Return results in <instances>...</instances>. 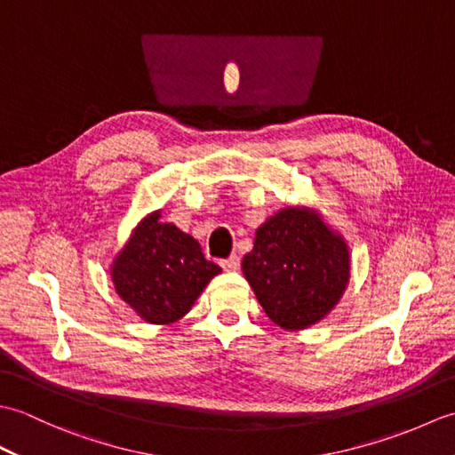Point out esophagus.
I'll return each mask as SVG.
<instances>
[{"label":"esophagus","instance_id":"obj_1","mask_svg":"<svg viewBox=\"0 0 455 455\" xmlns=\"http://www.w3.org/2000/svg\"><path fill=\"white\" fill-rule=\"evenodd\" d=\"M220 266H222V269H227V272H236V269L240 267V258L230 256L227 259H220Z\"/></svg>","mask_w":455,"mask_h":455}]
</instances>
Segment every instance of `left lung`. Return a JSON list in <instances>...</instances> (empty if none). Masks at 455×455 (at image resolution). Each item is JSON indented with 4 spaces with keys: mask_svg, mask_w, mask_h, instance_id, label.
I'll list each match as a JSON object with an SVG mask.
<instances>
[{
    "mask_svg": "<svg viewBox=\"0 0 455 455\" xmlns=\"http://www.w3.org/2000/svg\"><path fill=\"white\" fill-rule=\"evenodd\" d=\"M243 272L266 315L285 331L321 321L350 282L344 238L307 207H287L256 230Z\"/></svg>",
    "mask_w": 455,
    "mask_h": 455,
    "instance_id": "8db88e82",
    "label": "left lung"
}]
</instances>
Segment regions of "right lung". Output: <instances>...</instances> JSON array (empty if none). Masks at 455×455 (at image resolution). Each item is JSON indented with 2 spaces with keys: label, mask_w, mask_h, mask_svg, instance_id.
Here are the masks:
<instances>
[{
  "label": "right lung",
  "mask_w": 455,
  "mask_h": 455,
  "mask_svg": "<svg viewBox=\"0 0 455 455\" xmlns=\"http://www.w3.org/2000/svg\"><path fill=\"white\" fill-rule=\"evenodd\" d=\"M217 274L197 240L160 222V211L139 222L111 266L115 291L150 324L180 321Z\"/></svg>",
  "instance_id": "right-lung-1"
}]
</instances>
